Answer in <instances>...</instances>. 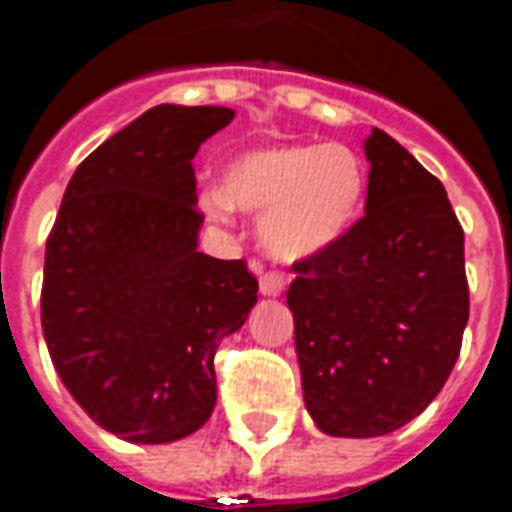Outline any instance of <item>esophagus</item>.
I'll return each instance as SVG.
<instances>
[{"mask_svg":"<svg viewBox=\"0 0 512 512\" xmlns=\"http://www.w3.org/2000/svg\"><path fill=\"white\" fill-rule=\"evenodd\" d=\"M284 276L276 271H265L260 276V292H263L265 298H276V295H282L284 292Z\"/></svg>","mask_w":512,"mask_h":512,"instance_id":"obj_1","label":"esophagus"}]
</instances>
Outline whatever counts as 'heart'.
Wrapping results in <instances>:
<instances>
[{"mask_svg": "<svg viewBox=\"0 0 512 512\" xmlns=\"http://www.w3.org/2000/svg\"><path fill=\"white\" fill-rule=\"evenodd\" d=\"M365 190V163L346 144H282L230 161L222 187H206L198 209L217 225L233 220V206L260 214L257 236L265 252L300 263L346 236Z\"/></svg>", "mask_w": 512, "mask_h": 512, "instance_id": "b5f03b06", "label": "heart"}]
</instances>
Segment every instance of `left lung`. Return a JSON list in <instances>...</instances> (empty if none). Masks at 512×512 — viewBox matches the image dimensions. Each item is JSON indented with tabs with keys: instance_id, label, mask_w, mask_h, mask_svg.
<instances>
[{
	"instance_id": "1",
	"label": "left lung",
	"mask_w": 512,
	"mask_h": 512,
	"mask_svg": "<svg viewBox=\"0 0 512 512\" xmlns=\"http://www.w3.org/2000/svg\"><path fill=\"white\" fill-rule=\"evenodd\" d=\"M365 158V217L292 265L287 290L306 411L333 438H378L416 419L451 376L470 314L446 187L381 128Z\"/></svg>"
}]
</instances>
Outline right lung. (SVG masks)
Returning <instances> with one entry per match:
<instances>
[{"label":"right lung","mask_w":512,"mask_h":512,"mask_svg":"<svg viewBox=\"0 0 512 512\" xmlns=\"http://www.w3.org/2000/svg\"><path fill=\"white\" fill-rule=\"evenodd\" d=\"M228 107L158 104L85 158L45 247L42 335L58 376L101 429L158 446L217 403L214 351L247 322L244 260L198 252L193 158Z\"/></svg>","instance_id":"obj_1"}]
</instances>
